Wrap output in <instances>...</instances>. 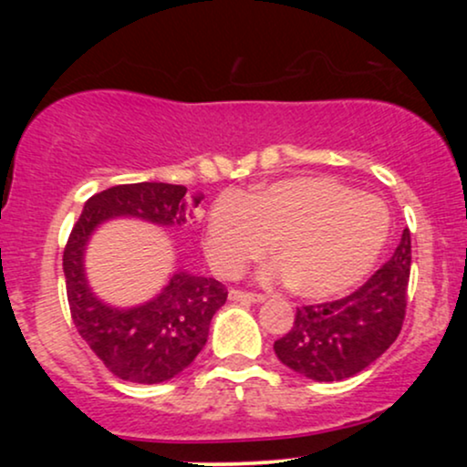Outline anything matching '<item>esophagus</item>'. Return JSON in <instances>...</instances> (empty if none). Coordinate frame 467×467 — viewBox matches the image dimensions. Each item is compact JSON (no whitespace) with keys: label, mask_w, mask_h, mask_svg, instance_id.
Instances as JSON below:
<instances>
[{"label":"esophagus","mask_w":467,"mask_h":467,"mask_svg":"<svg viewBox=\"0 0 467 467\" xmlns=\"http://www.w3.org/2000/svg\"><path fill=\"white\" fill-rule=\"evenodd\" d=\"M230 301L237 303H264L265 296L264 294H250V292H241V289H230Z\"/></svg>","instance_id":"obj_1"}]
</instances>
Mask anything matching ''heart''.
Returning a JSON list of instances; mask_svg holds the SVG:
<instances>
[{
    "mask_svg": "<svg viewBox=\"0 0 467 467\" xmlns=\"http://www.w3.org/2000/svg\"><path fill=\"white\" fill-rule=\"evenodd\" d=\"M390 233L387 203L331 178H287L244 200L223 195L203 226V252L217 275L239 276L267 252L278 264L264 281L285 278L298 296H340L378 264Z\"/></svg>",
    "mask_w": 467,
    "mask_h": 467,
    "instance_id": "obj_1",
    "label": "heart"
}]
</instances>
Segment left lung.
I'll return each mask as SVG.
<instances>
[{
	"label": "left lung",
	"mask_w": 467,
	"mask_h": 467,
	"mask_svg": "<svg viewBox=\"0 0 467 467\" xmlns=\"http://www.w3.org/2000/svg\"><path fill=\"white\" fill-rule=\"evenodd\" d=\"M410 276V233L393 256L351 296L296 309L275 353L292 371L316 382H340L364 371L400 336Z\"/></svg>",
	"instance_id": "obj_1"
}]
</instances>
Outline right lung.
Wrapping results in <instances>:
<instances>
[{"instance_id":"right-lung-1","label":"right lung","mask_w":467,"mask_h":467,"mask_svg":"<svg viewBox=\"0 0 467 467\" xmlns=\"http://www.w3.org/2000/svg\"><path fill=\"white\" fill-rule=\"evenodd\" d=\"M200 197L164 182L111 186L85 202L63 252L67 303L77 331L116 378L160 384L184 371L208 340L213 316L228 292L215 278L178 270L153 298L118 307L96 296L85 272L89 239L111 219H140L173 228L189 222Z\"/></svg>"}]
</instances>
